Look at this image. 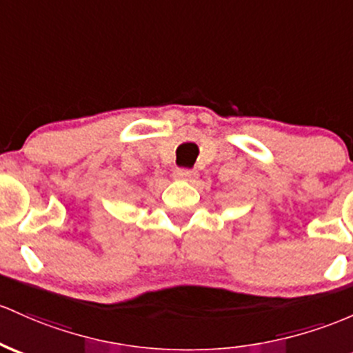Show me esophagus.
I'll list each match as a JSON object with an SVG mask.
<instances>
[{
	"instance_id": "esophagus-1",
	"label": "esophagus",
	"mask_w": 353,
	"mask_h": 353,
	"mask_svg": "<svg viewBox=\"0 0 353 353\" xmlns=\"http://www.w3.org/2000/svg\"><path fill=\"white\" fill-rule=\"evenodd\" d=\"M174 177H176V179H183V181H192L197 177V172L192 169L177 168L176 170H174Z\"/></svg>"
}]
</instances>
